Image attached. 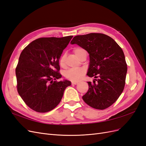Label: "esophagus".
<instances>
[{
	"instance_id": "esophagus-1",
	"label": "esophagus",
	"mask_w": 146,
	"mask_h": 146,
	"mask_svg": "<svg viewBox=\"0 0 146 146\" xmlns=\"http://www.w3.org/2000/svg\"><path fill=\"white\" fill-rule=\"evenodd\" d=\"M78 83L77 82H72V85H77V84Z\"/></svg>"
}]
</instances>
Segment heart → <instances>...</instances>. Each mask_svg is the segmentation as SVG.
<instances>
[{"label":"heart","instance_id":"1","mask_svg":"<svg viewBox=\"0 0 146 146\" xmlns=\"http://www.w3.org/2000/svg\"><path fill=\"white\" fill-rule=\"evenodd\" d=\"M84 50L82 48L80 47H76L74 48V52L76 55L78 57V55H80V53L83 52ZM66 58V55L64 54L61 55L60 60L59 63L61 66H63L64 65V61ZM85 74V70L83 68L77 69H69L66 72L64 76L68 79V80L77 82L80 80V79L83 77L84 75Z\"/></svg>","mask_w":146,"mask_h":146}]
</instances>
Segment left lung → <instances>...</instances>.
Returning <instances> with one entry per match:
<instances>
[{
  "instance_id": "obj_1",
  "label": "left lung",
  "mask_w": 146,
  "mask_h": 146,
  "mask_svg": "<svg viewBox=\"0 0 146 146\" xmlns=\"http://www.w3.org/2000/svg\"><path fill=\"white\" fill-rule=\"evenodd\" d=\"M86 50L90 55L87 76L89 89L82 98L90 107L104 110L117 100L125 84L127 65L121 47L113 38L102 33H91L74 36L70 42Z\"/></svg>"
}]
</instances>
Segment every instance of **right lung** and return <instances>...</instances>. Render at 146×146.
Returning <instances> with one entry per match:
<instances>
[{"label": "right lung", "instance_id": "obj_1", "mask_svg": "<svg viewBox=\"0 0 146 146\" xmlns=\"http://www.w3.org/2000/svg\"><path fill=\"white\" fill-rule=\"evenodd\" d=\"M72 36L41 38L26 46L16 68L17 92L34 111L46 113L55 108L63 98L68 80L61 77L59 60Z\"/></svg>", "mask_w": 146, "mask_h": 146}]
</instances>
